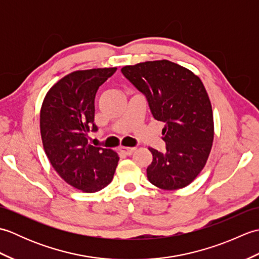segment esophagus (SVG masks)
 I'll return each mask as SVG.
<instances>
[{
  "label": "esophagus",
  "mask_w": 259,
  "mask_h": 259,
  "mask_svg": "<svg viewBox=\"0 0 259 259\" xmlns=\"http://www.w3.org/2000/svg\"><path fill=\"white\" fill-rule=\"evenodd\" d=\"M119 150L126 156H131L137 150V148H135V147H120Z\"/></svg>",
  "instance_id": "obj_1"
}]
</instances>
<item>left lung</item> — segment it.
I'll list each match as a JSON object with an SVG mask.
<instances>
[{"instance_id":"obj_1","label":"left lung","mask_w":259,"mask_h":259,"mask_svg":"<svg viewBox=\"0 0 259 259\" xmlns=\"http://www.w3.org/2000/svg\"><path fill=\"white\" fill-rule=\"evenodd\" d=\"M121 72L146 96L153 118L166 124V151L149 148L148 180L163 190L188 186L205 167L213 141L211 103L199 76L168 60L125 65Z\"/></svg>"}]
</instances>
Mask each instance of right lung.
Segmentation results:
<instances>
[{
  "mask_svg": "<svg viewBox=\"0 0 259 259\" xmlns=\"http://www.w3.org/2000/svg\"><path fill=\"white\" fill-rule=\"evenodd\" d=\"M117 68L78 70L60 79L43 100L40 130L43 148L53 169L65 183L83 192H96L113 178L119 156L95 147V98L99 87Z\"/></svg>",
  "mask_w": 259,
  "mask_h": 259,
  "instance_id": "right-lung-1",
  "label": "right lung"
}]
</instances>
